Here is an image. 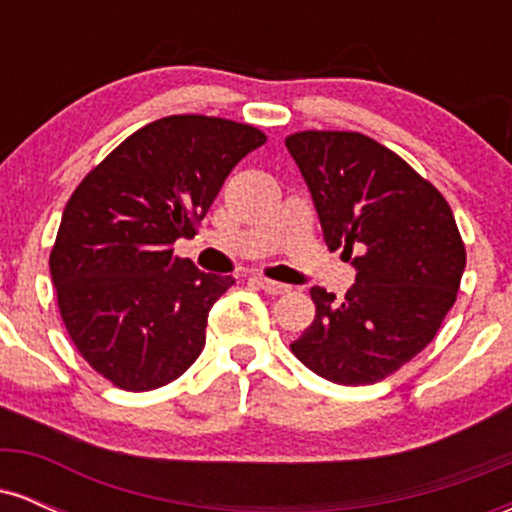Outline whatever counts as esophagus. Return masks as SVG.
I'll use <instances>...</instances> for the list:
<instances>
[{
  "label": "esophagus",
  "mask_w": 512,
  "mask_h": 512,
  "mask_svg": "<svg viewBox=\"0 0 512 512\" xmlns=\"http://www.w3.org/2000/svg\"><path fill=\"white\" fill-rule=\"evenodd\" d=\"M255 281H257V286H260L264 293H269V296H281V293H289L291 291V286L279 284V281H272V279H264V276H257Z\"/></svg>",
  "instance_id": "esophagus-1"
}]
</instances>
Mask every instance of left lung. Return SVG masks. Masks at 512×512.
Returning a JSON list of instances; mask_svg holds the SVG:
<instances>
[{
	"instance_id": "8db88e82",
	"label": "left lung",
	"mask_w": 512,
	"mask_h": 512,
	"mask_svg": "<svg viewBox=\"0 0 512 512\" xmlns=\"http://www.w3.org/2000/svg\"><path fill=\"white\" fill-rule=\"evenodd\" d=\"M286 149L327 248L356 269L342 301L310 289L315 320L291 351L330 383H378L431 344L455 305L467 262L455 216L407 161L358 132H298Z\"/></svg>"
}]
</instances>
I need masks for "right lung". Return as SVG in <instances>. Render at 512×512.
<instances>
[{
    "label": "right lung",
    "mask_w": 512,
    "mask_h": 512,
    "mask_svg": "<svg viewBox=\"0 0 512 512\" xmlns=\"http://www.w3.org/2000/svg\"><path fill=\"white\" fill-rule=\"evenodd\" d=\"M260 129L170 115L127 137L64 207L50 274L69 337L88 366L129 392L180 378L207 339L211 305L236 284L173 255Z\"/></svg>",
    "instance_id": "obj_1"
}]
</instances>
